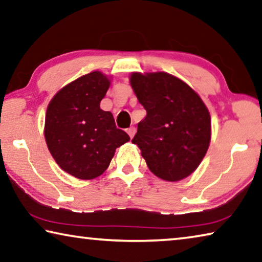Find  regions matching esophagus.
<instances>
[{
	"label": "esophagus",
	"instance_id": "1",
	"mask_svg": "<svg viewBox=\"0 0 262 262\" xmlns=\"http://www.w3.org/2000/svg\"><path fill=\"white\" fill-rule=\"evenodd\" d=\"M135 132H136L135 127H129V128H128V129H127V134L129 135L130 139H133V138H134V135H135Z\"/></svg>",
	"mask_w": 262,
	"mask_h": 262
}]
</instances>
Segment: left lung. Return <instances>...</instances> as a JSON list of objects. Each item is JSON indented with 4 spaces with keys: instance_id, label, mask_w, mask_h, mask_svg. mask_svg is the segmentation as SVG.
<instances>
[{
    "instance_id": "1",
    "label": "left lung",
    "mask_w": 262,
    "mask_h": 262,
    "mask_svg": "<svg viewBox=\"0 0 262 262\" xmlns=\"http://www.w3.org/2000/svg\"><path fill=\"white\" fill-rule=\"evenodd\" d=\"M129 82L147 116L132 143L154 175L167 182L190 176L211 141V116L204 101L185 81L167 72H132Z\"/></svg>"
}]
</instances>
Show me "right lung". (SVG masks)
I'll return each mask as SVG.
<instances>
[{
    "label": "right lung",
    "instance_id": "obj_1",
    "mask_svg": "<svg viewBox=\"0 0 262 262\" xmlns=\"http://www.w3.org/2000/svg\"><path fill=\"white\" fill-rule=\"evenodd\" d=\"M112 76L92 71L53 95L45 113L44 138L61 170L79 180H93L108 168L116 148L129 141L116 128L111 112L100 108Z\"/></svg>",
    "mask_w": 262,
    "mask_h": 262
}]
</instances>
